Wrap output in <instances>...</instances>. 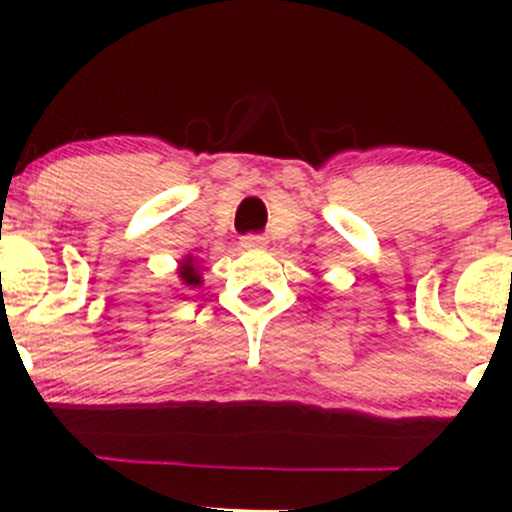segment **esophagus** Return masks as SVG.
<instances>
[{
	"instance_id": "obj_1",
	"label": "esophagus",
	"mask_w": 512,
	"mask_h": 512,
	"mask_svg": "<svg viewBox=\"0 0 512 512\" xmlns=\"http://www.w3.org/2000/svg\"><path fill=\"white\" fill-rule=\"evenodd\" d=\"M240 245L245 247V250H262V247L267 245V237H262V235H245L240 240Z\"/></svg>"
}]
</instances>
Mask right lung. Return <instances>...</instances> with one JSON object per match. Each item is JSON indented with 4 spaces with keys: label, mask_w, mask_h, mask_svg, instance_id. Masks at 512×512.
Returning <instances> with one entry per match:
<instances>
[{
    "label": "right lung",
    "mask_w": 512,
    "mask_h": 512,
    "mask_svg": "<svg viewBox=\"0 0 512 512\" xmlns=\"http://www.w3.org/2000/svg\"><path fill=\"white\" fill-rule=\"evenodd\" d=\"M178 275H180V280H183V285H188V287H198L200 282H203V277H200L198 267H195V260L190 255L185 257L183 262H180Z\"/></svg>",
    "instance_id": "obj_1"
}]
</instances>
